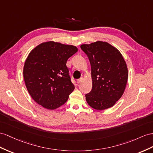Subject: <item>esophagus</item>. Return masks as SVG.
<instances>
[{"label":"esophagus","mask_w":153,"mask_h":153,"mask_svg":"<svg viewBox=\"0 0 153 153\" xmlns=\"http://www.w3.org/2000/svg\"><path fill=\"white\" fill-rule=\"evenodd\" d=\"M83 77H81L80 79L77 80V83H81V82L83 81Z\"/></svg>","instance_id":"esophagus-1"}]
</instances>
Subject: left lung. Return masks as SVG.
Returning <instances> with one entry per match:
<instances>
[{
	"label": "left lung",
	"mask_w": 153,
	"mask_h": 153,
	"mask_svg": "<svg viewBox=\"0 0 153 153\" xmlns=\"http://www.w3.org/2000/svg\"><path fill=\"white\" fill-rule=\"evenodd\" d=\"M91 65L92 88L85 95L92 108L103 111L118 101L128 80L127 64L120 51L107 42L96 41L81 45Z\"/></svg>",
	"instance_id": "1"
}]
</instances>
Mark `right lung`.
Returning <instances> with one entry per match:
<instances>
[{
	"label": "right lung",
	"mask_w": 153,
	"mask_h": 153,
	"mask_svg": "<svg viewBox=\"0 0 153 153\" xmlns=\"http://www.w3.org/2000/svg\"><path fill=\"white\" fill-rule=\"evenodd\" d=\"M75 46L54 41L41 43L31 51L23 68L27 90L37 103L54 110L67 101L74 90L66 61L77 52Z\"/></svg>",
	"instance_id": "add662e5"
}]
</instances>
